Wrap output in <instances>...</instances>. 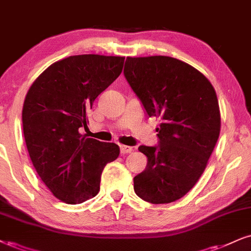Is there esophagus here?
I'll use <instances>...</instances> for the list:
<instances>
[{
    "label": "esophagus",
    "mask_w": 251,
    "mask_h": 251,
    "mask_svg": "<svg viewBox=\"0 0 251 251\" xmlns=\"http://www.w3.org/2000/svg\"><path fill=\"white\" fill-rule=\"evenodd\" d=\"M120 150H121V153H123V154L130 153V152H132V151H134V149H132L131 147H126V145H121Z\"/></svg>",
    "instance_id": "esophagus-1"
}]
</instances>
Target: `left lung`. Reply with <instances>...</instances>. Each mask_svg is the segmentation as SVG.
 I'll return each instance as SVG.
<instances>
[{"mask_svg": "<svg viewBox=\"0 0 251 251\" xmlns=\"http://www.w3.org/2000/svg\"><path fill=\"white\" fill-rule=\"evenodd\" d=\"M125 76L150 117L160 120L158 147L141 145L147 168L134 190L151 203H169L193 188L205 171L221 128L216 93L193 66L166 55L126 57Z\"/></svg>", "mask_w": 251, "mask_h": 251, "instance_id": "obj_1", "label": "left lung"}]
</instances>
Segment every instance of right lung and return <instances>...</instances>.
<instances>
[{
	"label": "right lung",
	"mask_w": 251,
	"mask_h": 251,
	"mask_svg": "<svg viewBox=\"0 0 251 251\" xmlns=\"http://www.w3.org/2000/svg\"><path fill=\"white\" fill-rule=\"evenodd\" d=\"M125 57L71 55L33 81L22 110L29 156L55 198L76 205L100 191L101 173L120 154L115 143L86 137L88 110L122 72Z\"/></svg>",
	"instance_id": "add662e5"
}]
</instances>
